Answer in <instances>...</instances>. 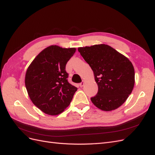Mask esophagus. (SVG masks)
I'll return each mask as SVG.
<instances>
[{
	"label": "esophagus",
	"instance_id": "34e87169",
	"mask_svg": "<svg viewBox=\"0 0 155 155\" xmlns=\"http://www.w3.org/2000/svg\"><path fill=\"white\" fill-rule=\"evenodd\" d=\"M84 81H82L81 83H80V87H83L84 86Z\"/></svg>",
	"mask_w": 155,
	"mask_h": 155
}]
</instances>
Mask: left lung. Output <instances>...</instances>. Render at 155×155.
Returning a JSON list of instances; mask_svg holds the SVG:
<instances>
[{
    "instance_id": "left-lung-1",
    "label": "left lung",
    "mask_w": 155,
    "mask_h": 155,
    "mask_svg": "<svg viewBox=\"0 0 155 155\" xmlns=\"http://www.w3.org/2000/svg\"><path fill=\"white\" fill-rule=\"evenodd\" d=\"M94 72L98 93L91 100L104 111L117 109L132 93L134 69L128 58L104 44L78 48Z\"/></svg>"
}]
</instances>
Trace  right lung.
<instances>
[{"label":"right lung","mask_w":155,"mask_h":155,"mask_svg":"<svg viewBox=\"0 0 155 155\" xmlns=\"http://www.w3.org/2000/svg\"><path fill=\"white\" fill-rule=\"evenodd\" d=\"M75 48L51 45L35 57L27 68L25 86L36 107L49 115L62 113L72 99L77 88L67 81L66 64Z\"/></svg>","instance_id":"obj_1"}]
</instances>
